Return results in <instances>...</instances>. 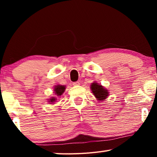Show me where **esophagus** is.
I'll use <instances>...</instances> for the list:
<instances>
[{"label": "esophagus", "instance_id": "obj_1", "mask_svg": "<svg viewBox=\"0 0 157 157\" xmlns=\"http://www.w3.org/2000/svg\"><path fill=\"white\" fill-rule=\"evenodd\" d=\"M79 84H80V83H79L78 81H76V82L73 83V85H74V86H78Z\"/></svg>", "mask_w": 157, "mask_h": 157}]
</instances>
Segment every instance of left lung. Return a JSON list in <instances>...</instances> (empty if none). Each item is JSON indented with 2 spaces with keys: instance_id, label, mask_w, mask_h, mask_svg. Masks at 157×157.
<instances>
[{
  "instance_id": "left-lung-1",
  "label": "left lung",
  "mask_w": 157,
  "mask_h": 157,
  "mask_svg": "<svg viewBox=\"0 0 157 157\" xmlns=\"http://www.w3.org/2000/svg\"><path fill=\"white\" fill-rule=\"evenodd\" d=\"M91 89L92 93L98 100L102 101L109 96L108 91L96 82H94L91 85Z\"/></svg>"
}]
</instances>
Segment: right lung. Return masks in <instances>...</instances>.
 <instances>
[{
    "mask_svg": "<svg viewBox=\"0 0 157 157\" xmlns=\"http://www.w3.org/2000/svg\"><path fill=\"white\" fill-rule=\"evenodd\" d=\"M65 86H61V85H58V86H56L55 88H54V91H55V94L58 96H60L61 95L63 94V93L64 91H65ZM56 98H51L50 101H49L50 102H53V101H56Z\"/></svg>",
    "mask_w": 157,
    "mask_h": 157,
    "instance_id": "right-lung-1",
    "label": "right lung"
}]
</instances>
